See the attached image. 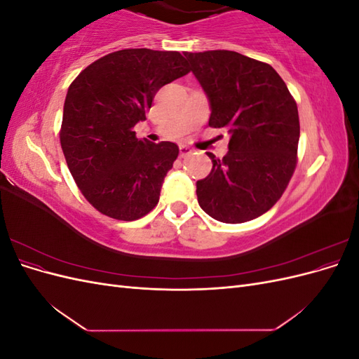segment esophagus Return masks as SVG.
<instances>
[{
  "mask_svg": "<svg viewBox=\"0 0 359 359\" xmlns=\"http://www.w3.org/2000/svg\"><path fill=\"white\" fill-rule=\"evenodd\" d=\"M193 153V149L187 145H180V157H187Z\"/></svg>",
  "mask_w": 359,
  "mask_h": 359,
  "instance_id": "1",
  "label": "esophagus"
}]
</instances>
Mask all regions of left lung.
<instances>
[{"mask_svg":"<svg viewBox=\"0 0 359 359\" xmlns=\"http://www.w3.org/2000/svg\"><path fill=\"white\" fill-rule=\"evenodd\" d=\"M210 100V127L226 128L229 151L196 182L201 208L223 223H244L273 208L297 166L298 107L266 62L233 50L186 52Z\"/></svg>","mask_w":359,"mask_h":359,"instance_id":"8db88e82","label":"left lung"}]
</instances>
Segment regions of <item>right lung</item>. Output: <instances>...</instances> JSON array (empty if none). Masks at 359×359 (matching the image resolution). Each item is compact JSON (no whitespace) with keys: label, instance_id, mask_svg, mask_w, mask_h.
Listing matches in <instances>:
<instances>
[{"label":"right lung","instance_id":"right-lung-1","mask_svg":"<svg viewBox=\"0 0 359 359\" xmlns=\"http://www.w3.org/2000/svg\"><path fill=\"white\" fill-rule=\"evenodd\" d=\"M189 72L180 52L123 49L90 64L69 86L60 142L73 180L97 211L133 222L158 203L180 149L137 139L133 127L161 86Z\"/></svg>","mask_w":359,"mask_h":359}]
</instances>
